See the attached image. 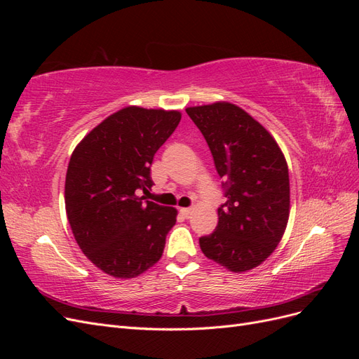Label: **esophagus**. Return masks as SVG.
Returning a JSON list of instances; mask_svg holds the SVG:
<instances>
[{"mask_svg":"<svg viewBox=\"0 0 359 359\" xmlns=\"http://www.w3.org/2000/svg\"><path fill=\"white\" fill-rule=\"evenodd\" d=\"M180 212H181L184 217H186V219H189V217H190L191 212H193V210H191V208H181Z\"/></svg>","mask_w":359,"mask_h":359,"instance_id":"34e87169","label":"esophagus"}]
</instances>
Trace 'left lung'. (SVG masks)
<instances>
[{
  "instance_id": "left-lung-1",
  "label": "left lung",
  "mask_w": 359,
  "mask_h": 359,
  "mask_svg": "<svg viewBox=\"0 0 359 359\" xmlns=\"http://www.w3.org/2000/svg\"><path fill=\"white\" fill-rule=\"evenodd\" d=\"M186 112L202 132L226 202L215 231L199 238L202 253L232 273L266 260L286 231L290 211L289 169L268 130L229 102L191 106Z\"/></svg>"
}]
</instances>
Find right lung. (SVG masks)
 <instances>
[{
	"mask_svg": "<svg viewBox=\"0 0 359 359\" xmlns=\"http://www.w3.org/2000/svg\"><path fill=\"white\" fill-rule=\"evenodd\" d=\"M180 121V111L127 106L73 151L64 187L67 219L82 253L107 276L137 277L163 255L178 211L137 191L153 187L151 163Z\"/></svg>",
	"mask_w": 359,
	"mask_h": 359,
	"instance_id": "right-lung-1",
	"label": "right lung"
}]
</instances>
